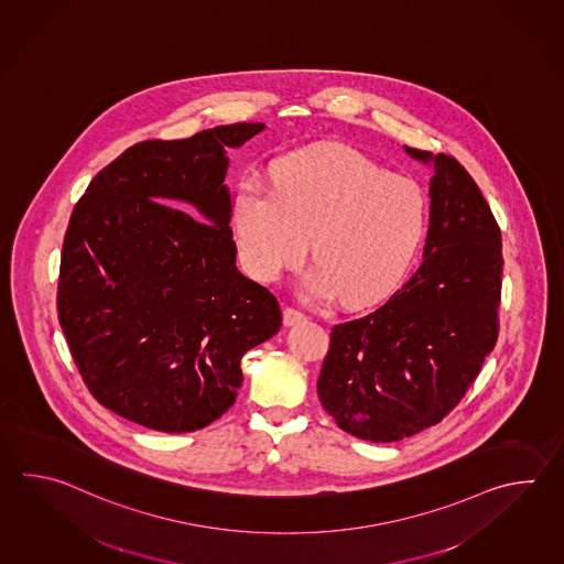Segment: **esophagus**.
<instances>
[{
	"label": "esophagus",
	"instance_id": "esophagus-1",
	"mask_svg": "<svg viewBox=\"0 0 564 564\" xmlns=\"http://www.w3.org/2000/svg\"><path fill=\"white\" fill-rule=\"evenodd\" d=\"M301 322H305V315H303L301 311L293 310V307H285V310H283V323H285L288 327Z\"/></svg>",
	"mask_w": 564,
	"mask_h": 564
}]
</instances>
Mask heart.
<instances>
[{
	"instance_id": "heart-1",
	"label": "heart",
	"mask_w": 564,
	"mask_h": 564,
	"mask_svg": "<svg viewBox=\"0 0 564 564\" xmlns=\"http://www.w3.org/2000/svg\"><path fill=\"white\" fill-rule=\"evenodd\" d=\"M271 188L242 181L230 223L242 267L273 283L307 253L311 300L364 307L386 297L414 261L427 229V196L410 176L329 142L291 152L269 171Z\"/></svg>"
}]
</instances>
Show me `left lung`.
<instances>
[{"instance_id":"8db88e82","label":"left lung","mask_w":564,"mask_h":564,"mask_svg":"<svg viewBox=\"0 0 564 564\" xmlns=\"http://www.w3.org/2000/svg\"><path fill=\"white\" fill-rule=\"evenodd\" d=\"M432 164L424 261L380 310L335 325L317 393L359 440L398 442L442 422L495 349L502 237L480 188L446 154Z\"/></svg>"}]
</instances>
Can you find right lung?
<instances>
[{
    "mask_svg": "<svg viewBox=\"0 0 564 564\" xmlns=\"http://www.w3.org/2000/svg\"><path fill=\"white\" fill-rule=\"evenodd\" d=\"M264 124L147 140L96 174L62 247L58 317L94 398L156 432L215 422L241 357L281 327L275 297L237 269L229 156Z\"/></svg>",
    "mask_w": 564,
    "mask_h": 564,
    "instance_id": "obj_1",
    "label": "right lung"
}]
</instances>
